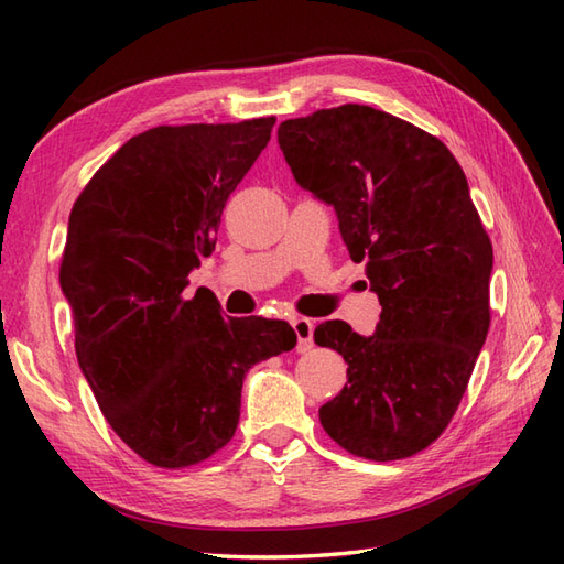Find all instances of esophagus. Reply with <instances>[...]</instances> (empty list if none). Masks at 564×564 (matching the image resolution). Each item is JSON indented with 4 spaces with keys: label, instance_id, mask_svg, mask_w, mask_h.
Returning a JSON list of instances; mask_svg holds the SVG:
<instances>
[{
    "label": "esophagus",
    "instance_id": "esophagus-1",
    "mask_svg": "<svg viewBox=\"0 0 564 564\" xmlns=\"http://www.w3.org/2000/svg\"><path fill=\"white\" fill-rule=\"evenodd\" d=\"M291 325H293V332H295V337H297V351L305 354V351L313 349V332H315L313 319L295 317Z\"/></svg>",
    "mask_w": 564,
    "mask_h": 564
}]
</instances>
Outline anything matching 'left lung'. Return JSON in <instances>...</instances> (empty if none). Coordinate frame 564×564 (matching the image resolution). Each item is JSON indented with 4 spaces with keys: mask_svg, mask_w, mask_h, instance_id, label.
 <instances>
[{
    "mask_svg": "<svg viewBox=\"0 0 564 564\" xmlns=\"http://www.w3.org/2000/svg\"><path fill=\"white\" fill-rule=\"evenodd\" d=\"M279 145L382 307L370 337L341 319L315 329L349 364L322 429L361 458H410L448 426L487 339L495 257L470 186L438 138L370 106L283 121Z\"/></svg>",
    "mask_w": 564,
    "mask_h": 564,
    "instance_id": "left-lung-1",
    "label": "left lung"
}]
</instances>
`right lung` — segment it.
<instances>
[{
  "label": "right lung",
  "instance_id": "right-lung-1",
  "mask_svg": "<svg viewBox=\"0 0 564 564\" xmlns=\"http://www.w3.org/2000/svg\"><path fill=\"white\" fill-rule=\"evenodd\" d=\"M273 123L145 130L69 213L59 289L77 361L106 422L152 465L186 467L220 451L235 436L249 368L295 346L289 322L225 317L203 291L184 297Z\"/></svg>",
  "mask_w": 564,
  "mask_h": 564
}]
</instances>
